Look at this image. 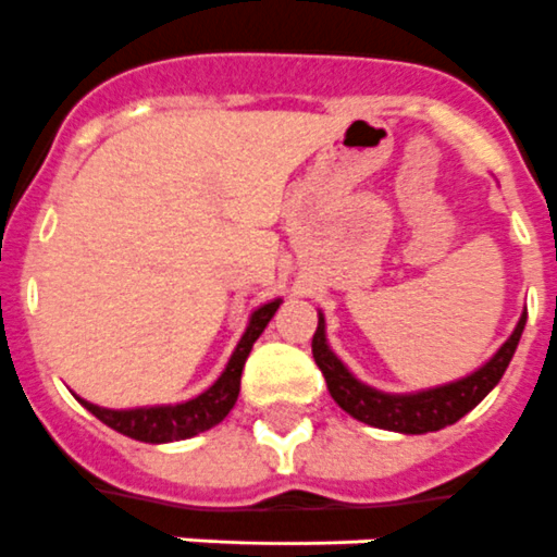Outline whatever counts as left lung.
I'll return each mask as SVG.
<instances>
[{"mask_svg": "<svg viewBox=\"0 0 557 557\" xmlns=\"http://www.w3.org/2000/svg\"><path fill=\"white\" fill-rule=\"evenodd\" d=\"M317 317H320V322H317L314 339H311V350H314V362L329 382V394L334 396L336 405L359 422L371 424V428L408 433V436L433 433V430H442L447 424H456L461 416L470 413L502 382L527 325L524 311L516 331L507 336V343L495 350L484 366H479L461 380L424 387V391H410V394H387L380 387L366 385L348 371L343 359L331 350L329 336H325V314L317 311Z\"/></svg>", "mask_w": 557, "mask_h": 557, "instance_id": "8db88e82", "label": "left lung"}]
</instances>
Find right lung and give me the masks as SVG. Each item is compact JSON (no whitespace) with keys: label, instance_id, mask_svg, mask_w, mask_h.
<instances>
[{"label":"right lung","instance_id":"1","mask_svg":"<svg viewBox=\"0 0 557 557\" xmlns=\"http://www.w3.org/2000/svg\"><path fill=\"white\" fill-rule=\"evenodd\" d=\"M277 300H269L263 306H257L249 314L246 331H243L240 343L232 350L226 368L203 394L191 396L177 405H147V408H127V410H112L92 405V401L82 399L84 408L90 410L96 419L107 424V428L119 430L124 436L135 438V442H149V445H166V442H181V438H191L203 433V430L221 424L228 416V410L235 408L237 394H240V373L246 359H249L251 345L257 343V336L263 334V329L271 322V317L277 314L280 308Z\"/></svg>","mask_w":557,"mask_h":557}]
</instances>
